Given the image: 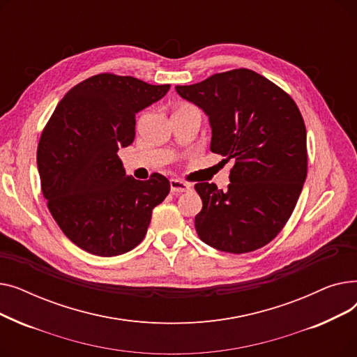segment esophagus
<instances>
[{"label": "esophagus", "mask_w": 357, "mask_h": 357, "mask_svg": "<svg viewBox=\"0 0 357 357\" xmlns=\"http://www.w3.org/2000/svg\"><path fill=\"white\" fill-rule=\"evenodd\" d=\"M191 190V185L182 182L179 179H171V191L172 194H181V192H188Z\"/></svg>", "instance_id": "1"}]
</instances>
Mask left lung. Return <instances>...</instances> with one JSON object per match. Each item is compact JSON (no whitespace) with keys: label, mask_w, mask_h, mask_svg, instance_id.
I'll list each match as a JSON object with an SVG mask.
<instances>
[{"label":"left lung","mask_w":357,"mask_h":357,"mask_svg":"<svg viewBox=\"0 0 357 357\" xmlns=\"http://www.w3.org/2000/svg\"><path fill=\"white\" fill-rule=\"evenodd\" d=\"M179 96L208 116L213 153L236 163L226 192L199 182L198 237L227 253L264 248L284 229L307 178V131L294 100L250 69L214 73Z\"/></svg>","instance_id":"1"}]
</instances>
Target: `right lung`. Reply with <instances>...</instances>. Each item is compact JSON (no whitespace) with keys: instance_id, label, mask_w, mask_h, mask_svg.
Here are the masks:
<instances>
[{"instance_id":"1","label":"right lung","mask_w":357,"mask_h":357,"mask_svg":"<svg viewBox=\"0 0 357 357\" xmlns=\"http://www.w3.org/2000/svg\"><path fill=\"white\" fill-rule=\"evenodd\" d=\"M171 85L101 73L75 85L46 124L37 167L47 208L82 250L111 257L144 238L152 211L171 191L153 174L126 175L117 155L136 136V114L166 96Z\"/></svg>"}]
</instances>
